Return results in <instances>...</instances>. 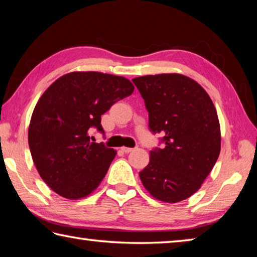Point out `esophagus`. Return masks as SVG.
Returning a JSON list of instances; mask_svg holds the SVG:
<instances>
[{"instance_id": "1", "label": "esophagus", "mask_w": 257, "mask_h": 257, "mask_svg": "<svg viewBox=\"0 0 257 257\" xmlns=\"http://www.w3.org/2000/svg\"><path fill=\"white\" fill-rule=\"evenodd\" d=\"M134 149H130V147H121V151L124 152V153H130V152H133Z\"/></svg>"}]
</instances>
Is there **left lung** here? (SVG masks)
<instances>
[{
    "instance_id": "obj_1",
    "label": "left lung",
    "mask_w": 257,
    "mask_h": 257,
    "mask_svg": "<svg viewBox=\"0 0 257 257\" xmlns=\"http://www.w3.org/2000/svg\"><path fill=\"white\" fill-rule=\"evenodd\" d=\"M149 111V127L164 135L139 177L154 198L177 203L201 188L221 149L214 104L203 87L179 73L134 78Z\"/></svg>"
}]
</instances>
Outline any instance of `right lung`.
<instances>
[{
    "instance_id": "right-lung-1",
    "label": "right lung",
    "mask_w": 257,
    "mask_h": 257,
    "mask_svg": "<svg viewBox=\"0 0 257 257\" xmlns=\"http://www.w3.org/2000/svg\"><path fill=\"white\" fill-rule=\"evenodd\" d=\"M134 88L124 77L77 71L60 77L38 99L28 129L30 153L60 196L84 198L101 184L116 152L90 141L89 133H104L102 114Z\"/></svg>"
}]
</instances>
